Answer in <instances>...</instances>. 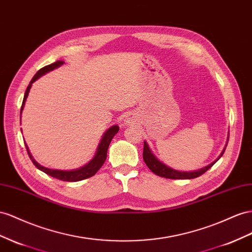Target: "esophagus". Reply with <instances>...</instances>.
Returning a JSON list of instances; mask_svg holds the SVG:
<instances>
[{
    "mask_svg": "<svg viewBox=\"0 0 252 252\" xmlns=\"http://www.w3.org/2000/svg\"><path fill=\"white\" fill-rule=\"evenodd\" d=\"M125 122H126V124H132L133 122H134V117H133L132 114L129 113L128 115H126V120H125Z\"/></svg>",
    "mask_w": 252,
    "mask_h": 252,
    "instance_id": "obj_1",
    "label": "esophagus"
}]
</instances>
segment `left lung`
Here are the masks:
<instances>
[{
    "label": "left lung",
    "instance_id": "obj_1",
    "mask_svg": "<svg viewBox=\"0 0 252 252\" xmlns=\"http://www.w3.org/2000/svg\"><path fill=\"white\" fill-rule=\"evenodd\" d=\"M223 152H225V149L222 151V154H223ZM222 154L220 155V157L222 156ZM143 159H144V162L146 163V165L148 166V168L151 169V171L154 174L158 175L160 177H163V178H168V179H193V178H197V177H199L202 174H205L208 171V169L212 167L215 164V162L219 160V159H217L213 163H211L210 165L203 167L201 169H198V171H195V172H179V171H176V169H173L171 167L166 166L165 164H163L162 162H160L157 158H156L155 156L153 155L151 149H149L146 142H144V149H143Z\"/></svg>",
    "mask_w": 252,
    "mask_h": 252
}]
</instances>
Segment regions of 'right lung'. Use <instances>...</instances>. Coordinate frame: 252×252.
Segmentation results:
<instances>
[{"instance_id": "right-lung-1", "label": "right lung", "mask_w": 252, "mask_h": 252, "mask_svg": "<svg viewBox=\"0 0 252 252\" xmlns=\"http://www.w3.org/2000/svg\"><path fill=\"white\" fill-rule=\"evenodd\" d=\"M61 64H63V61H60V60L56 61V63H54L52 64L43 66L42 69H40L35 74V76L32 77V79L31 80L29 87H27V89L25 91L23 103H22V106H21V113H22V110H23V108H24V104H25V100L27 98V95H29L30 89H31L32 84L33 83V81L37 80L40 76L43 75V74H45L46 72L52 71V70L55 69V67L60 66ZM118 131H119V126H117V125L112 126L111 128L108 129V130L106 131V133L104 134L103 139H101V141L99 143L98 148H97V152H96V154H95V157L93 158V160H91L84 167L75 169V171H58V169H51V168H46V167H44L42 165H40L39 163H37L35 161V159L32 157V155H31V153L29 151V147H27L26 144H25V146H26L27 154H29L32 162L33 163V165H35L37 168H39L40 171H42L43 173L50 175V176L54 177V178L59 179V180L69 181V182H75V181H80V180H84V179H87V178H90V177H92L93 175L96 174V172L98 171V169L101 167V165L104 164V162L106 161L108 147H109V144H110L111 140L113 139L114 135L118 133Z\"/></svg>"}]
</instances>
